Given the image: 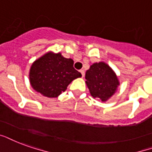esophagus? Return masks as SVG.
Wrapping results in <instances>:
<instances>
[{"mask_svg":"<svg viewBox=\"0 0 152 152\" xmlns=\"http://www.w3.org/2000/svg\"><path fill=\"white\" fill-rule=\"evenodd\" d=\"M80 73L82 74V77H84L85 76V71H84V69H81Z\"/></svg>","mask_w":152,"mask_h":152,"instance_id":"1","label":"esophagus"}]
</instances>
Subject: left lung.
Returning a JSON list of instances; mask_svg holds the SVG:
<instances>
[{
	"label": "left lung",
	"instance_id": "obj_1",
	"mask_svg": "<svg viewBox=\"0 0 152 152\" xmlns=\"http://www.w3.org/2000/svg\"><path fill=\"white\" fill-rule=\"evenodd\" d=\"M86 84L91 96L106 102L118 90L120 85L118 76L104 61L95 62L86 72Z\"/></svg>",
	"mask_w": 152,
	"mask_h": 152
}]
</instances>
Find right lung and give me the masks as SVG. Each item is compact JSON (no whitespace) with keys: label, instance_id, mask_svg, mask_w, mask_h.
<instances>
[{"label":"right lung","instance_id":"add662e5","mask_svg":"<svg viewBox=\"0 0 152 152\" xmlns=\"http://www.w3.org/2000/svg\"><path fill=\"white\" fill-rule=\"evenodd\" d=\"M28 77L34 91L47 98H57L82 75L74 68L71 58L50 51L33 62Z\"/></svg>","mask_w":152,"mask_h":152}]
</instances>
